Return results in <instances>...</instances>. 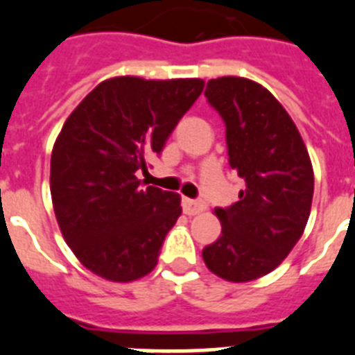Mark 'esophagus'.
I'll return each instance as SVG.
<instances>
[{
	"mask_svg": "<svg viewBox=\"0 0 355 355\" xmlns=\"http://www.w3.org/2000/svg\"><path fill=\"white\" fill-rule=\"evenodd\" d=\"M181 207H183V212L187 216H196V214L203 212L207 209V205L203 201H198V199H190V198H183L181 201Z\"/></svg>",
	"mask_w": 355,
	"mask_h": 355,
	"instance_id": "obj_1",
	"label": "esophagus"
}]
</instances>
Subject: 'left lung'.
Masks as SVG:
<instances>
[{
	"instance_id": "8db88e82",
	"label": "left lung",
	"mask_w": 355,
	"mask_h": 355,
	"mask_svg": "<svg viewBox=\"0 0 355 355\" xmlns=\"http://www.w3.org/2000/svg\"><path fill=\"white\" fill-rule=\"evenodd\" d=\"M207 101L227 128L228 163L245 181L239 201L216 209L221 236L203 261L232 283L272 272L300 241L314 196V171L294 121L265 87L236 76L210 79Z\"/></svg>"
}]
</instances>
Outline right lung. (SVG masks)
Segmentation results:
<instances>
[{
	"label": "right lung",
	"instance_id": "add662e5",
	"mask_svg": "<svg viewBox=\"0 0 355 355\" xmlns=\"http://www.w3.org/2000/svg\"><path fill=\"white\" fill-rule=\"evenodd\" d=\"M203 87L201 79H107L61 128L51 157L52 203L65 241L94 274L127 283L157 265L181 198L145 189L136 174L159 156Z\"/></svg>",
	"mask_w": 355,
	"mask_h": 355
}]
</instances>
